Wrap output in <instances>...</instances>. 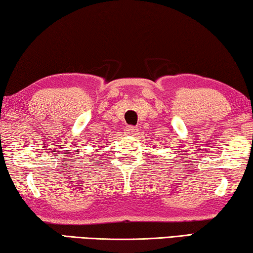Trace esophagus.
<instances>
[{
    "mask_svg": "<svg viewBox=\"0 0 253 253\" xmlns=\"http://www.w3.org/2000/svg\"><path fill=\"white\" fill-rule=\"evenodd\" d=\"M124 131H126V133L127 135H133L136 132V127L133 126H129L126 127V130H124Z\"/></svg>",
    "mask_w": 253,
    "mask_h": 253,
    "instance_id": "obj_1",
    "label": "esophagus"
}]
</instances>
